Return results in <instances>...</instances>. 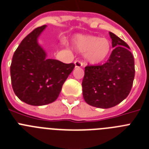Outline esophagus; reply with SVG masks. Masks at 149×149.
Segmentation results:
<instances>
[{"label": "esophagus", "mask_w": 149, "mask_h": 149, "mask_svg": "<svg viewBox=\"0 0 149 149\" xmlns=\"http://www.w3.org/2000/svg\"><path fill=\"white\" fill-rule=\"evenodd\" d=\"M83 64H84V63L81 60H77V61H75V66H76V67H81L83 66Z\"/></svg>", "instance_id": "1"}]
</instances>
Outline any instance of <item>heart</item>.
Instances as JSON below:
<instances>
[{
	"label": "heart",
	"mask_w": 149,
	"mask_h": 149,
	"mask_svg": "<svg viewBox=\"0 0 149 149\" xmlns=\"http://www.w3.org/2000/svg\"><path fill=\"white\" fill-rule=\"evenodd\" d=\"M75 48L85 55L92 63L102 62L109 55L111 43L107 38L92 36H77L72 39Z\"/></svg>",
	"instance_id": "1"
}]
</instances>
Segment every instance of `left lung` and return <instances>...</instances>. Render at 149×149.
<instances>
[{
	"instance_id": "left-lung-1",
	"label": "left lung",
	"mask_w": 149,
	"mask_h": 149,
	"mask_svg": "<svg viewBox=\"0 0 149 149\" xmlns=\"http://www.w3.org/2000/svg\"><path fill=\"white\" fill-rule=\"evenodd\" d=\"M112 51L102 65L88 64L82 82V95L89 105L110 108L127 98L135 77L134 57L126 42L110 32Z\"/></svg>"
}]
</instances>
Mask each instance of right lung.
Segmentation results:
<instances>
[{
  "label": "right lung",
  "mask_w": 149,
  "mask_h": 149,
  "mask_svg": "<svg viewBox=\"0 0 149 149\" xmlns=\"http://www.w3.org/2000/svg\"><path fill=\"white\" fill-rule=\"evenodd\" d=\"M46 27L35 29L22 40L13 54L10 65L13 92L31 105L52 103L58 98L63 83L73 70L74 63L47 59L37 38Z\"/></svg>",
  "instance_id": "obj_1"
}]
</instances>
